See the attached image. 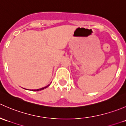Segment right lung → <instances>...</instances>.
<instances>
[{
	"mask_svg": "<svg viewBox=\"0 0 126 126\" xmlns=\"http://www.w3.org/2000/svg\"><path fill=\"white\" fill-rule=\"evenodd\" d=\"M49 85L46 86V87H44V88H40V89H38V90H32V91H40V90H43V89L46 88H47V87H49Z\"/></svg>",
	"mask_w": 126,
	"mask_h": 126,
	"instance_id": "add662e5",
	"label": "right lung"
}]
</instances>
